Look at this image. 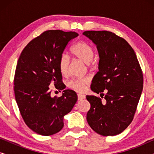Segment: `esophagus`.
<instances>
[{
	"instance_id": "esophagus-1",
	"label": "esophagus",
	"mask_w": 154,
	"mask_h": 154,
	"mask_svg": "<svg viewBox=\"0 0 154 154\" xmlns=\"http://www.w3.org/2000/svg\"><path fill=\"white\" fill-rule=\"evenodd\" d=\"M85 98V96L83 95V94H78V99H79V100H83Z\"/></svg>"
}]
</instances>
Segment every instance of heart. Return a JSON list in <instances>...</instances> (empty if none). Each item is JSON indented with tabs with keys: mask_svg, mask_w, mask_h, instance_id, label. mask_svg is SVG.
<instances>
[{
	"mask_svg": "<svg viewBox=\"0 0 154 154\" xmlns=\"http://www.w3.org/2000/svg\"><path fill=\"white\" fill-rule=\"evenodd\" d=\"M71 53L75 58L85 63L89 68L93 66L92 59L94 56V48L85 41H79L71 48ZM59 68L61 73L66 75L69 73L70 60L65 54H62L59 59ZM90 83V79L88 77L79 78L73 79L68 83V86L71 89L79 93H83L85 91L86 87Z\"/></svg>",
	"mask_w": 154,
	"mask_h": 154,
	"instance_id": "1",
	"label": "heart"
}]
</instances>
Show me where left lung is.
<instances>
[{"label":"left lung","instance_id":"1","mask_svg":"<svg viewBox=\"0 0 154 154\" xmlns=\"http://www.w3.org/2000/svg\"><path fill=\"white\" fill-rule=\"evenodd\" d=\"M83 34L97 45L100 56L99 71L90 88L104 98L102 102L96 96H86L90 104L88 123L101 135H116L133 120L143 89L142 69L134 50L123 38L108 31Z\"/></svg>","mask_w":154,"mask_h":154}]
</instances>
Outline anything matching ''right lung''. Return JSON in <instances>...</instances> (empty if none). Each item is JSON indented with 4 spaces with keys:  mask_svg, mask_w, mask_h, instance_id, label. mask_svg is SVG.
<instances>
[{
    "mask_svg": "<svg viewBox=\"0 0 154 154\" xmlns=\"http://www.w3.org/2000/svg\"><path fill=\"white\" fill-rule=\"evenodd\" d=\"M74 31L48 30L29 42L17 61L14 79L15 100L26 125L35 133L49 136L64 127V116L77 102L75 92L64 90L62 95L51 96L49 85L64 89L59 59Z\"/></svg>",
    "mask_w": 154,
    "mask_h": 154,
    "instance_id": "1",
    "label": "right lung"
}]
</instances>
